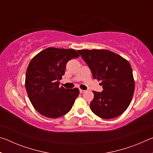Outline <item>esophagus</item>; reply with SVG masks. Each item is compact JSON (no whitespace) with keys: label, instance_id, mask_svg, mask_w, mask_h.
Masks as SVG:
<instances>
[{"label":"esophagus","instance_id":"34e87169","mask_svg":"<svg viewBox=\"0 0 153 153\" xmlns=\"http://www.w3.org/2000/svg\"><path fill=\"white\" fill-rule=\"evenodd\" d=\"M86 92V90L79 89V92H80V93H84V92Z\"/></svg>","mask_w":153,"mask_h":153}]
</instances>
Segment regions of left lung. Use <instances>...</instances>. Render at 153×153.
<instances>
[{
    "mask_svg": "<svg viewBox=\"0 0 153 153\" xmlns=\"http://www.w3.org/2000/svg\"><path fill=\"white\" fill-rule=\"evenodd\" d=\"M92 71L93 78L101 81L103 90L93 91L90 107L100 118L117 117L125 111L132 99L135 82L129 62L108 50H79Z\"/></svg>",
    "mask_w": 153,
    "mask_h": 153,
    "instance_id": "8db88e82",
    "label": "left lung"
}]
</instances>
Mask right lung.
I'll return each instance as SVG.
<instances>
[{
  "label": "right lung",
  "instance_id": "obj_1",
  "mask_svg": "<svg viewBox=\"0 0 153 153\" xmlns=\"http://www.w3.org/2000/svg\"><path fill=\"white\" fill-rule=\"evenodd\" d=\"M79 56L74 49L49 47L30 62L25 74V89L33 107L42 115L56 119L71 110L79 90L59 87V80L65 74L67 62Z\"/></svg>",
  "mask_w": 153,
  "mask_h": 153
}]
</instances>
